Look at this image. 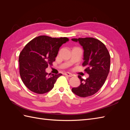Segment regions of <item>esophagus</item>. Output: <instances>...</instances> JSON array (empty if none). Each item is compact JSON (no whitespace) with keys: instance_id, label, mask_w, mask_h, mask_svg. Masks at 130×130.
Instances as JSON below:
<instances>
[{"instance_id":"34e87169","label":"esophagus","mask_w":130,"mask_h":130,"mask_svg":"<svg viewBox=\"0 0 130 130\" xmlns=\"http://www.w3.org/2000/svg\"><path fill=\"white\" fill-rule=\"evenodd\" d=\"M65 75L67 76H69V77H72L73 76V75L72 74V73H68V72H67L64 74Z\"/></svg>"}]
</instances>
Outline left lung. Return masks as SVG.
<instances>
[{
    "label": "left lung",
    "instance_id": "obj_1",
    "mask_svg": "<svg viewBox=\"0 0 130 130\" xmlns=\"http://www.w3.org/2000/svg\"><path fill=\"white\" fill-rule=\"evenodd\" d=\"M78 42L84 50L82 66L89 75L86 80L78 75L81 84L72 89V92L80 97L93 95L104 84L110 69V55L103 43L92 37L72 38Z\"/></svg>",
    "mask_w": 130,
    "mask_h": 130
}]
</instances>
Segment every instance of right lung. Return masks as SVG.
<instances>
[{"mask_svg": "<svg viewBox=\"0 0 130 130\" xmlns=\"http://www.w3.org/2000/svg\"><path fill=\"white\" fill-rule=\"evenodd\" d=\"M68 41L67 37L40 36L30 41L22 50L19 56V73L23 83L31 91L44 94L53 88L62 74L50 75L45 69L52 66L60 46Z\"/></svg>", "mask_w": 130, "mask_h": 130, "instance_id": "right-lung-1", "label": "right lung"}]
</instances>
